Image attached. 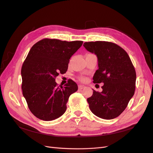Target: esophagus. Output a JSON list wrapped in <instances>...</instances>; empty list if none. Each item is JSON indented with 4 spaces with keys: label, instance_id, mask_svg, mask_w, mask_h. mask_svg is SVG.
<instances>
[{
    "label": "esophagus",
    "instance_id": "34e87169",
    "mask_svg": "<svg viewBox=\"0 0 153 153\" xmlns=\"http://www.w3.org/2000/svg\"><path fill=\"white\" fill-rule=\"evenodd\" d=\"M84 88H85V86L83 85H78V89L79 90H82L84 89Z\"/></svg>",
    "mask_w": 153,
    "mask_h": 153
}]
</instances>
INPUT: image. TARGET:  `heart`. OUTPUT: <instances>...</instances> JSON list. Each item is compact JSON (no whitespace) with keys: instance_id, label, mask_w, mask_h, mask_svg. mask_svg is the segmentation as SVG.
<instances>
[{"instance_id":"heart-1","label":"heart","mask_w":153,"mask_h":153,"mask_svg":"<svg viewBox=\"0 0 153 153\" xmlns=\"http://www.w3.org/2000/svg\"><path fill=\"white\" fill-rule=\"evenodd\" d=\"M80 80L81 81H85V78H84V77H80Z\"/></svg>"}]
</instances>
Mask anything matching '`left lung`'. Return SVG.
Listing matches in <instances>:
<instances>
[{
  "label": "left lung",
  "instance_id": "left-lung-1",
  "mask_svg": "<svg viewBox=\"0 0 153 153\" xmlns=\"http://www.w3.org/2000/svg\"><path fill=\"white\" fill-rule=\"evenodd\" d=\"M84 47L98 57L99 68L93 82L104 84L102 92L93 89V94L87 98L90 110L104 119L117 117L135 93L136 71L131 59L123 48L108 41L85 42Z\"/></svg>",
  "mask_w": 153,
  "mask_h": 153
}]
</instances>
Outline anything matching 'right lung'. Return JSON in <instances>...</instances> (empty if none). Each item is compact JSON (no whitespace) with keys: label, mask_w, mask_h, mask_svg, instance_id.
I'll use <instances>...</instances> for the list:
<instances>
[{"label":"right lung","mask_w":153,"mask_h":153,"mask_svg":"<svg viewBox=\"0 0 153 153\" xmlns=\"http://www.w3.org/2000/svg\"><path fill=\"white\" fill-rule=\"evenodd\" d=\"M83 44L45 38L32 46L23 64L22 89L30 112L43 121H52L66 112L69 97L78 90L69 80L59 87L55 78L65 73L71 57Z\"/></svg>","instance_id":"right-lung-1"}]
</instances>
